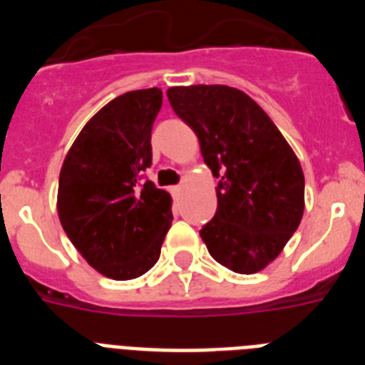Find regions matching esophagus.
Segmentation results:
<instances>
[{
  "instance_id": "34e87169",
  "label": "esophagus",
  "mask_w": 365,
  "mask_h": 365,
  "mask_svg": "<svg viewBox=\"0 0 365 365\" xmlns=\"http://www.w3.org/2000/svg\"><path fill=\"white\" fill-rule=\"evenodd\" d=\"M170 192H172L173 197H179L180 192H182V186H172V188H170Z\"/></svg>"
}]
</instances>
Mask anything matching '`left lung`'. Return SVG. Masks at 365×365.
Returning a JSON list of instances; mask_svg holds the SVG:
<instances>
[{
	"mask_svg": "<svg viewBox=\"0 0 365 365\" xmlns=\"http://www.w3.org/2000/svg\"><path fill=\"white\" fill-rule=\"evenodd\" d=\"M166 93L219 179L217 210L199 230L208 252L237 274L259 272L302 221L305 179L298 157L269 115L235 87L199 83Z\"/></svg>",
	"mask_w": 365,
	"mask_h": 365,
	"instance_id": "left-lung-1",
	"label": "left lung"
}]
</instances>
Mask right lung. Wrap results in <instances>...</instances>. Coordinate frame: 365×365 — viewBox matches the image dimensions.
<instances>
[{
	"instance_id": "right-lung-1",
	"label": "right lung",
	"mask_w": 365,
	"mask_h": 365,
	"mask_svg": "<svg viewBox=\"0 0 365 365\" xmlns=\"http://www.w3.org/2000/svg\"><path fill=\"white\" fill-rule=\"evenodd\" d=\"M159 87L124 93L83 125L60 170L58 217L83 259L106 278L146 274L172 227V197L140 177L151 164Z\"/></svg>"
}]
</instances>
